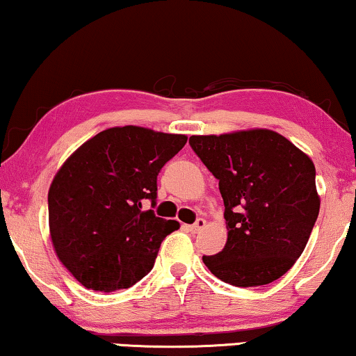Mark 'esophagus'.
Here are the masks:
<instances>
[{"instance_id": "obj_1", "label": "esophagus", "mask_w": 356, "mask_h": 356, "mask_svg": "<svg viewBox=\"0 0 356 356\" xmlns=\"http://www.w3.org/2000/svg\"><path fill=\"white\" fill-rule=\"evenodd\" d=\"M204 224H207V221H204L203 218H198L193 224H190V226H187V230H190V232H192V234H197V232H200V230L204 227Z\"/></svg>"}]
</instances>
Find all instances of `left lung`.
<instances>
[{"mask_svg": "<svg viewBox=\"0 0 356 356\" xmlns=\"http://www.w3.org/2000/svg\"><path fill=\"white\" fill-rule=\"evenodd\" d=\"M188 143L219 180L229 230L222 252L203 263L235 287L284 276L303 253L319 214L312 159L266 129L192 135Z\"/></svg>", "mask_w": 356, "mask_h": 356, "instance_id": "obj_1", "label": "left lung"}]
</instances>
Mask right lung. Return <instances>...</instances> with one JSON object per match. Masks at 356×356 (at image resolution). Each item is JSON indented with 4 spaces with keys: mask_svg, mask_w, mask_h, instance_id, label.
I'll use <instances>...</instances> for the list:
<instances>
[{
    "mask_svg": "<svg viewBox=\"0 0 356 356\" xmlns=\"http://www.w3.org/2000/svg\"><path fill=\"white\" fill-rule=\"evenodd\" d=\"M187 143L185 135L113 127L63 164L48 192L49 234L58 258L83 287L129 289L152 271L159 245L177 221L156 207L158 174Z\"/></svg>",
    "mask_w": 356,
    "mask_h": 356,
    "instance_id": "obj_1",
    "label": "right lung"
}]
</instances>
